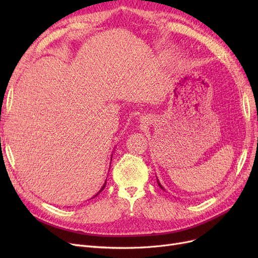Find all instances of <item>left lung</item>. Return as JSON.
Masks as SVG:
<instances>
[{
    "label": "left lung",
    "mask_w": 258,
    "mask_h": 258,
    "mask_svg": "<svg viewBox=\"0 0 258 258\" xmlns=\"http://www.w3.org/2000/svg\"><path fill=\"white\" fill-rule=\"evenodd\" d=\"M157 183H158V185H159V187H160V188H161V189H163V190H166V189H165V188H163V187L161 186V184L159 183V181H158V178H157Z\"/></svg>",
    "instance_id": "1"
}]
</instances>
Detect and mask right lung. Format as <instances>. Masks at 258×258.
Wrapping results in <instances>:
<instances>
[{"label":"right lung","instance_id":"obj_1","mask_svg":"<svg viewBox=\"0 0 258 258\" xmlns=\"http://www.w3.org/2000/svg\"><path fill=\"white\" fill-rule=\"evenodd\" d=\"M105 185H106V181H105V182H104V184H103V186H102V187H101V189H100V190H99V191H98V192H97V194H96V195H95V197H96V196H98V195H99V194H100V192H101V191H102V190H103V189H104V187H105ZM95 197H93V198H95Z\"/></svg>","mask_w":258,"mask_h":258}]
</instances>
